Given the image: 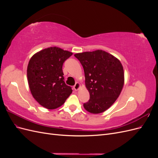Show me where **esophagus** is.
<instances>
[{
	"instance_id": "1",
	"label": "esophagus",
	"mask_w": 158,
	"mask_h": 158,
	"mask_svg": "<svg viewBox=\"0 0 158 158\" xmlns=\"http://www.w3.org/2000/svg\"><path fill=\"white\" fill-rule=\"evenodd\" d=\"M80 84L79 82H76L74 85V89L75 91H77L80 89Z\"/></svg>"
}]
</instances>
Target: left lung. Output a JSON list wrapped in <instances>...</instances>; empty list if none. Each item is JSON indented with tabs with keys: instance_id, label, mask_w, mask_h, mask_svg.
<instances>
[{
	"instance_id": "1",
	"label": "left lung",
	"mask_w": 158,
	"mask_h": 158,
	"mask_svg": "<svg viewBox=\"0 0 158 158\" xmlns=\"http://www.w3.org/2000/svg\"><path fill=\"white\" fill-rule=\"evenodd\" d=\"M74 56L82 64L89 100L84 103L89 113L106 111L116 101L125 82L123 66L117 58L103 50L86 51Z\"/></svg>"
}]
</instances>
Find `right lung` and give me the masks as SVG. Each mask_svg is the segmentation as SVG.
Instances as JSON below:
<instances>
[{"instance_id":"add662e5","label":"right lung","mask_w":158,"mask_h":158,"mask_svg":"<svg viewBox=\"0 0 158 158\" xmlns=\"http://www.w3.org/2000/svg\"><path fill=\"white\" fill-rule=\"evenodd\" d=\"M73 52L51 47L33 55L27 69V76L32 96L48 109L60 107L73 92L64 82L63 64Z\"/></svg>"}]
</instances>
